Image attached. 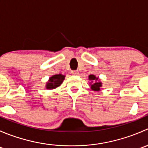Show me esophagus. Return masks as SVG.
I'll use <instances>...</instances> for the list:
<instances>
[{
  "instance_id": "obj_1",
  "label": "esophagus",
  "mask_w": 148,
  "mask_h": 148,
  "mask_svg": "<svg viewBox=\"0 0 148 148\" xmlns=\"http://www.w3.org/2000/svg\"><path fill=\"white\" fill-rule=\"evenodd\" d=\"M71 74H72V75H78L79 71H71Z\"/></svg>"
}]
</instances>
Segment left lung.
Masks as SVG:
<instances>
[{
  "mask_svg": "<svg viewBox=\"0 0 148 148\" xmlns=\"http://www.w3.org/2000/svg\"><path fill=\"white\" fill-rule=\"evenodd\" d=\"M89 80V86L92 90L95 92H99L101 91V87L102 86V83L100 81L99 77H97L95 74H90L88 77Z\"/></svg>",
  "mask_w": 148,
  "mask_h": 148,
  "instance_id": "8db88e82",
  "label": "left lung"
}]
</instances>
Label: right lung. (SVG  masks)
Here are the masks:
<instances>
[{"instance_id": "obj_1", "label": "right lung", "mask_w": 148, "mask_h": 148, "mask_svg": "<svg viewBox=\"0 0 148 148\" xmlns=\"http://www.w3.org/2000/svg\"><path fill=\"white\" fill-rule=\"evenodd\" d=\"M65 79V75L63 74H56L49 77V80L46 82V89H54L59 87Z\"/></svg>"}]
</instances>
